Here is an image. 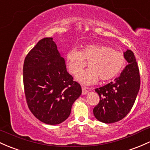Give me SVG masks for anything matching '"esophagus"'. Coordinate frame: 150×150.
Wrapping results in <instances>:
<instances>
[{
  "instance_id": "esophagus-1",
  "label": "esophagus",
  "mask_w": 150,
  "mask_h": 150,
  "mask_svg": "<svg viewBox=\"0 0 150 150\" xmlns=\"http://www.w3.org/2000/svg\"><path fill=\"white\" fill-rule=\"evenodd\" d=\"M88 92V91L87 89H86V88L82 87V94H83V95H85V94H87Z\"/></svg>"
}]
</instances>
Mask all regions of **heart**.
<instances>
[{
    "label": "heart",
    "instance_id": "heart-1",
    "mask_svg": "<svg viewBox=\"0 0 150 150\" xmlns=\"http://www.w3.org/2000/svg\"><path fill=\"white\" fill-rule=\"evenodd\" d=\"M85 60L88 63V69L83 71L76 77V80L84 86L96 83L100 78L107 81L115 77L125 64V58L120 51L107 46L87 44L81 51L73 49L67 54L69 70L72 74L79 73L85 66Z\"/></svg>",
    "mask_w": 150,
    "mask_h": 150
}]
</instances>
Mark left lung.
Instances as JSON below:
<instances>
[{
	"mask_svg": "<svg viewBox=\"0 0 150 150\" xmlns=\"http://www.w3.org/2000/svg\"><path fill=\"white\" fill-rule=\"evenodd\" d=\"M124 56L128 64L120 76L95 89L100 100L93 109V113L96 120L103 123H114L126 117L139 92L140 76L135 56L131 50H127Z\"/></svg>",
	"mask_w": 150,
	"mask_h": 150,
	"instance_id": "left-lung-1",
	"label": "left lung"
}]
</instances>
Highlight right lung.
<instances>
[{"label":"right lung","instance_id":"right-lung-1","mask_svg":"<svg viewBox=\"0 0 150 150\" xmlns=\"http://www.w3.org/2000/svg\"><path fill=\"white\" fill-rule=\"evenodd\" d=\"M23 72L25 98L33 115L51 125L67 120L81 88L67 71L53 38H43L30 50Z\"/></svg>","mask_w":150,"mask_h":150}]
</instances>
